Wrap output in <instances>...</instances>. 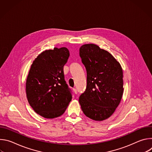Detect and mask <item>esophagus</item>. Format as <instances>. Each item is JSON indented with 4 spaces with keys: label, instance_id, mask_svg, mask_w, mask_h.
Segmentation results:
<instances>
[{
    "label": "esophagus",
    "instance_id": "esophagus-1",
    "mask_svg": "<svg viewBox=\"0 0 152 152\" xmlns=\"http://www.w3.org/2000/svg\"><path fill=\"white\" fill-rule=\"evenodd\" d=\"M73 91H74V93H75V94H77V90L76 89V88H73Z\"/></svg>",
    "mask_w": 152,
    "mask_h": 152
}]
</instances>
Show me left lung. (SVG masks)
Instances as JSON below:
<instances>
[{
	"label": "left lung",
	"mask_w": 152,
	"mask_h": 152,
	"mask_svg": "<svg viewBox=\"0 0 152 152\" xmlns=\"http://www.w3.org/2000/svg\"><path fill=\"white\" fill-rule=\"evenodd\" d=\"M79 55L86 70V88L79 99L81 109L92 120L107 119L123 96L121 67L111 53L94 44L82 46Z\"/></svg>",
	"instance_id": "8db88e82"
}]
</instances>
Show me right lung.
I'll return each mask as SVG.
<instances>
[{"label": "right lung", "mask_w": 152, "mask_h": 152, "mask_svg": "<svg viewBox=\"0 0 152 152\" xmlns=\"http://www.w3.org/2000/svg\"><path fill=\"white\" fill-rule=\"evenodd\" d=\"M69 56L66 48H55L42 52L32 64L26 83L27 99L34 111L43 117L61 116L72 99L63 70Z\"/></svg>", "instance_id": "obj_1"}]
</instances>
